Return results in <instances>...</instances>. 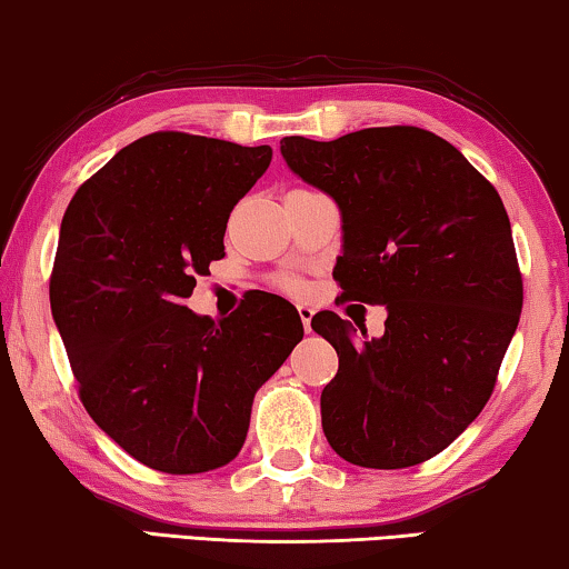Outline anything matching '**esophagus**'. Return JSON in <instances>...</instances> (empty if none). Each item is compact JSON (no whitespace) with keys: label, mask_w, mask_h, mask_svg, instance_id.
Listing matches in <instances>:
<instances>
[{"label":"esophagus","mask_w":569,"mask_h":569,"mask_svg":"<svg viewBox=\"0 0 569 569\" xmlns=\"http://www.w3.org/2000/svg\"><path fill=\"white\" fill-rule=\"evenodd\" d=\"M299 317H301V321H303V329H306V333L311 331V319H313V309L309 303H299Z\"/></svg>","instance_id":"1"}]
</instances>
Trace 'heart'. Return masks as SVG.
<instances>
[{"instance_id": "1", "label": "heart", "mask_w": 569, "mask_h": 569, "mask_svg": "<svg viewBox=\"0 0 569 569\" xmlns=\"http://www.w3.org/2000/svg\"><path fill=\"white\" fill-rule=\"evenodd\" d=\"M286 288H291V291H301V286H299V283H293V281H288V283H286Z\"/></svg>"}]
</instances>
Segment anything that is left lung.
<instances>
[{
	"label": "left lung",
	"mask_w": 569,
	"mask_h": 569,
	"mask_svg": "<svg viewBox=\"0 0 569 569\" xmlns=\"http://www.w3.org/2000/svg\"><path fill=\"white\" fill-rule=\"evenodd\" d=\"M281 154L339 204L345 296L387 306L380 339L333 311L311 319L339 355L321 392L323 436L355 466L428 461L479 418L519 323L525 288L501 197L418 126L286 137Z\"/></svg>",
	"instance_id": "1"
}]
</instances>
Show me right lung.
Listing matches in <instances>:
<instances>
[{
	"instance_id": "right-lung-1",
	"label": "right lung",
	"mask_w": 569,
	"mask_h": 569,
	"mask_svg": "<svg viewBox=\"0 0 569 569\" xmlns=\"http://www.w3.org/2000/svg\"><path fill=\"white\" fill-rule=\"evenodd\" d=\"M270 147L157 131L80 184L60 224L50 309L80 402L108 438L164 473H204L246 443L258 387L303 339L299 311L252 293L228 319L187 309L224 258L228 218Z\"/></svg>"
}]
</instances>
